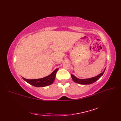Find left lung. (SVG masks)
I'll return each instance as SVG.
<instances>
[{
    "label": "left lung",
    "instance_id": "left-lung-1",
    "mask_svg": "<svg viewBox=\"0 0 121 121\" xmlns=\"http://www.w3.org/2000/svg\"><path fill=\"white\" fill-rule=\"evenodd\" d=\"M105 69L103 72H102L101 73H100L98 75H97L95 77H94V78H86V79H79L78 78H77L76 77H75L74 75L71 74V77L72 78L74 82H75V83H78L79 84H82V85H87V84H91L94 83V82L97 81V80L101 78L102 75H103L104 71H105Z\"/></svg>",
    "mask_w": 121,
    "mask_h": 121
}]
</instances>
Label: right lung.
Masks as SVG:
<instances>
[{"instance_id": "add662e5", "label": "right lung", "mask_w": 121, "mask_h": 121, "mask_svg": "<svg viewBox=\"0 0 121 121\" xmlns=\"http://www.w3.org/2000/svg\"><path fill=\"white\" fill-rule=\"evenodd\" d=\"M59 69H56L53 72L50 74L49 75L46 76L45 78L38 79H27L24 78H22L27 83L32 85L35 87H40L47 86L52 84L54 82L56 78V73Z\"/></svg>"}]
</instances>
